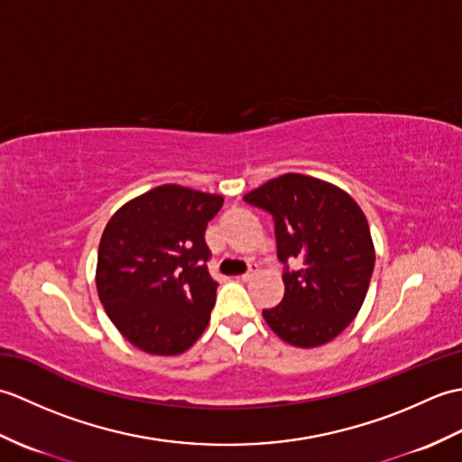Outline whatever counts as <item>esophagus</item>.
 <instances>
[{
	"label": "esophagus",
	"mask_w": 462,
	"mask_h": 462,
	"mask_svg": "<svg viewBox=\"0 0 462 462\" xmlns=\"http://www.w3.org/2000/svg\"><path fill=\"white\" fill-rule=\"evenodd\" d=\"M254 276H256V272L250 270V272H246V273H242V276H240L238 280H242V282H250Z\"/></svg>",
	"instance_id": "34e87169"
}]
</instances>
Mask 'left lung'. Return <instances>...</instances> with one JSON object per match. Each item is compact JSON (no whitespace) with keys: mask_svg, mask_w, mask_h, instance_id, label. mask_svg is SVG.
I'll use <instances>...</instances> for the list:
<instances>
[{"mask_svg":"<svg viewBox=\"0 0 462 462\" xmlns=\"http://www.w3.org/2000/svg\"><path fill=\"white\" fill-rule=\"evenodd\" d=\"M276 222L278 258L298 262L283 273V300L263 310L270 329L290 346L336 339L367 296L375 246L359 204L339 186L288 172L244 194Z\"/></svg>","mask_w":462,"mask_h":462,"instance_id":"8db88e82","label":"left lung"}]
</instances>
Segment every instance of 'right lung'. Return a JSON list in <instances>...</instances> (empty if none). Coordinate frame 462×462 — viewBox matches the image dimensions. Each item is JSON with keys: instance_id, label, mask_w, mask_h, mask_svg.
Masks as SVG:
<instances>
[{"instance_id": "add662e5", "label": "right lung", "mask_w": 462, "mask_h": 462, "mask_svg": "<svg viewBox=\"0 0 462 462\" xmlns=\"http://www.w3.org/2000/svg\"><path fill=\"white\" fill-rule=\"evenodd\" d=\"M220 194L162 184L123 204L106 222L97 293L115 328L152 356H179L210 321L216 283L204 230Z\"/></svg>"}]
</instances>
